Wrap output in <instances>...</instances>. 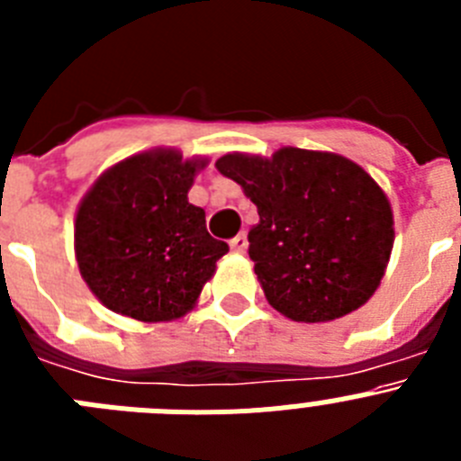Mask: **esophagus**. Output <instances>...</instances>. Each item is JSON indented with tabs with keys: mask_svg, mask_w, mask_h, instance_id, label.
<instances>
[{
	"mask_svg": "<svg viewBox=\"0 0 461 461\" xmlns=\"http://www.w3.org/2000/svg\"><path fill=\"white\" fill-rule=\"evenodd\" d=\"M228 244H230V249L240 251V254H242V251H247V244H249V242H247V233L235 235V238L230 240V242H228Z\"/></svg>",
	"mask_w": 461,
	"mask_h": 461,
	"instance_id": "esophagus-1",
	"label": "esophagus"
}]
</instances>
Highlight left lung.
<instances>
[{
	"label": "left lung",
	"mask_w": 461,
	"mask_h": 461,
	"mask_svg": "<svg viewBox=\"0 0 461 461\" xmlns=\"http://www.w3.org/2000/svg\"><path fill=\"white\" fill-rule=\"evenodd\" d=\"M217 170L258 210L249 256L276 312L321 323L374 295L393 251V210L360 166L339 154L284 148L272 158L226 154Z\"/></svg>",
	"instance_id": "1"
}]
</instances>
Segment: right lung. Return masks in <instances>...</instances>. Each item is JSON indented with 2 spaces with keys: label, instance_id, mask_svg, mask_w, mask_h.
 <instances>
[{
  "label": "right lung",
  "instance_id": "1",
  "mask_svg": "<svg viewBox=\"0 0 461 461\" xmlns=\"http://www.w3.org/2000/svg\"><path fill=\"white\" fill-rule=\"evenodd\" d=\"M205 161L145 152L96 180L76 217V258L101 303L136 321L180 319L228 244L207 233L186 194Z\"/></svg>",
  "mask_w": 461,
  "mask_h": 461
}]
</instances>
